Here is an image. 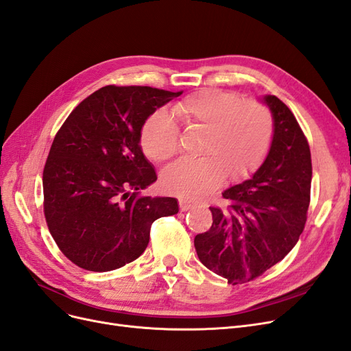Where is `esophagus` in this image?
Returning <instances> with one entry per match:
<instances>
[{"mask_svg":"<svg viewBox=\"0 0 351 351\" xmlns=\"http://www.w3.org/2000/svg\"><path fill=\"white\" fill-rule=\"evenodd\" d=\"M178 203H180V210H181V212H187V210L195 207V203L191 202V200H187V199H180Z\"/></svg>","mask_w":351,"mask_h":351,"instance_id":"esophagus-1","label":"esophagus"}]
</instances>
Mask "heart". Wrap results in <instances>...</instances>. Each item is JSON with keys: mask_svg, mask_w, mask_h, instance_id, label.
<instances>
[{"mask_svg": "<svg viewBox=\"0 0 351 351\" xmlns=\"http://www.w3.org/2000/svg\"><path fill=\"white\" fill-rule=\"evenodd\" d=\"M173 115L186 127L204 131L199 145L203 157L177 161L162 173L164 187L183 197H202L220 186L224 176L233 181L246 177L263 161L272 143L269 109L236 93L200 90L177 102ZM178 143V128L167 112H154L143 125L141 147L151 160H171Z\"/></svg>", "mask_w": 351, "mask_h": 351, "instance_id": "1", "label": "heart"}]
</instances>
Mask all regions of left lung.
<instances>
[{
  "instance_id": "obj_1",
  "label": "left lung",
  "mask_w": 351,
  "mask_h": 351,
  "mask_svg": "<svg viewBox=\"0 0 351 351\" xmlns=\"http://www.w3.org/2000/svg\"><path fill=\"white\" fill-rule=\"evenodd\" d=\"M274 119L266 158L249 180L224 190V208L210 207L212 228L194 237L200 262L229 284H245L297 245L306 221L313 178L311 152L289 108L261 96Z\"/></svg>"
}]
</instances>
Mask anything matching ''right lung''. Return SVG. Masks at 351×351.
<instances>
[{
	"mask_svg": "<svg viewBox=\"0 0 351 351\" xmlns=\"http://www.w3.org/2000/svg\"><path fill=\"white\" fill-rule=\"evenodd\" d=\"M181 92L105 86L82 101L56 134L43 171L45 216L63 255L108 272L143 255L151 224L178 213L174 197H138L157 180L145 158V121Z\"/></svg>",
	"mask_w": 351,
	"mask_h": 351,
	"instance_id": "add662e5",
	"label": "right lung"
}]
</instances>
